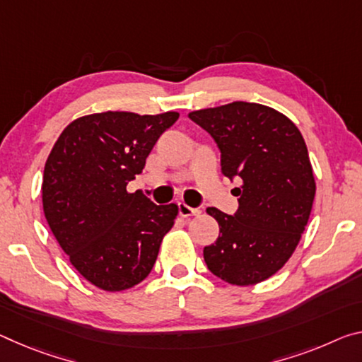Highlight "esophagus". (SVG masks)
<instances>
[{"label":"esophagus","instance_id":"34e87169","mask_svg":"<svg viewBox=\"0 0 362 362\" xmlns=\"http://www.w3.org/2000/svg\"><path fill=\"white\" fill-rule=\"evenodd\" d=\"M179 214L182 217H190V216H199L202 214V209L199 208H192L187 203H179Z\"/></svg>","mask_w":362,"mask_h":362}]
</instances>
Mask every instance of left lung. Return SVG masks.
<instances>
[{
  "instance_id": "1",
  "label": "left lung",
  "mask_w": 362,
  "mask_h": 362,
  "mask_svg": "<svg viewBox=\"0 0 362 362\" xmlns=\"http://www.w3.org/2000/svg\"><path fill=\"white\" fill-rule=\"evenodd\" d=\"M221 150L222 174L238 179V209L208 214L219 223L216 243L204 246L209 271L232 285H255L293 255L313 209L315 182L301 132L282 112L233 101L188 114Z\"/></svg>"
}]
</instances>
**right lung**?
<instances>
[{"label": "right lung", "instance_id": "add662e5", "mask_svg": "<svg viewBox=\"0 0 362 362\" xmlns=\"http://www.w3.org/2000/svg\"><path fill=\"white\" fill-rule=\"evenodd\" d=\"M179 112L140 116L107 111L62 130L45 164L42 198L51 232L78 274L106 291L148 277L177 217V204H154L127 183Z\"/></svg>", "mask_w": 362, "mask_h": 362}]
</instances>
